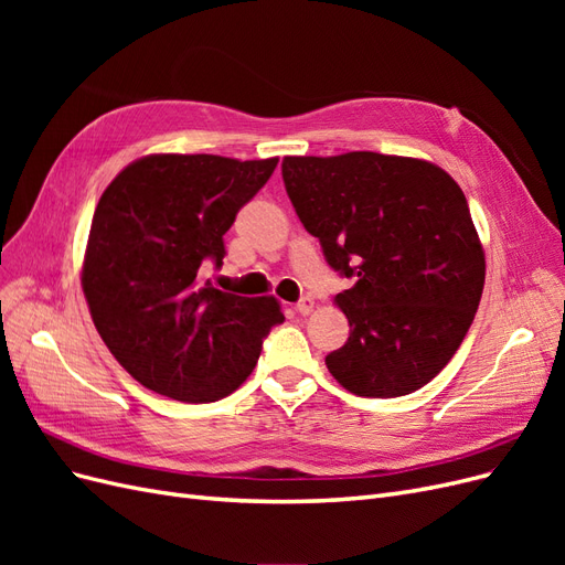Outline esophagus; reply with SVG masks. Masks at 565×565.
Returning <instances> with one entry per match:
<instances>
[{"label":"esophagus","mask_w":565,"mask_h":565,"mask_svg":"<svg viewBox=\"0 0 565 565\" xmlns=\"http://www.w3.org/2000/svg\"><path fill=\"white\" fill-rule=\"evenodd\" d=\"M295 311L301 313V316H309L313 311V299L311 297H301L297 303H295Z\"/></svg>","instance_id":"34e87169"}]
</instances>
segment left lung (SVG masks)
Returning <instances> with one entry per match:
<instances>
[{"label":"left lung","instance_id":"8db88e82","mask_svg":"<svg viewBox=\"0 0 565 565\" xmlns=\"http://www.w3.org/2000/svg\"><path fill=\"white\" fill-rule=\"evenodd\" d=\"M285 191L324 262L355 278L337 295L349 341L328 353L355 396H407L450 363L486 282V254L465 193L440 167L355 150L285 158Z\"/></svg>","mask_w":565,"mask_h":565}]
</instances>
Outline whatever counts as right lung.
Instances as JSON below:
<instances>
[{
	"mask_svg": "<svg viewBox=\"0 0 565 565\" xmlns=\"http://www.w3.org/2000/svg\"><path fill=\"white\" fill-rule=\"evenodd\" d=\"M276 164L148 156L100 195L82 289L100 339L146 388L183 403L226 398L285 320L276 297H237L200 280L204 262L224 264L226 231Z\"/></svg>",
	"mask_w": 565,
	"mask_h": 565,
	"instance_id": "1",
	"label": "right lung"
}]
</instances>
